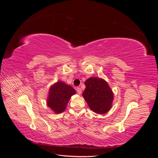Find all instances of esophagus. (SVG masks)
I'll return each mask as SVG.
<instances>
[{
    "label": "esophagus",
    "instance_id": "obj_1",
    "mask_svg": "<svg viewBox=\"0 0 158 158\" xmlns=\"http://www.w3.org/2000/svg\"><path fill=\"white\" fill-rule=\"evenodd\" d=\"M76 91H77V93L78 94H82V89H81V88L80 87H78L76 88Z\"/></svg>",
    "mask_w": 158,
    "mask_h": 158
}]
</instances>
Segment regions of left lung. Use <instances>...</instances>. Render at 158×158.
<instances>
[{"label": "left lung", "mask_w": 158, "mask_h": 158, "mask_svg": "<svg viewBox=\"0 0 158 158\" xmlns=\"http://www.w3.org/2000/svg\"><path fill=\"white\" fill-rule=\"evenodd\" d=\"M85 89L82 94L85 102L92 111L105 114L111 108L113 93L103 79L91 77L84 83Z\"/></svg>", "instance_id": "left-lung-1"}]
</instances>
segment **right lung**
I'll return each mask as SVG.
<instances>
[{
	"mask_svg": "<svg viewBox=\"0 0 158 158\" xmlns=\"http://www.w3.org/2000/svg\"><path fill=\"white\" fill-rule=\"evenodd\" d=\"M76 94L75 89L62 81H59L49 88L47 103L56 114L63 112L72 95Z\"/></svg>",
	"mask_w": 158,
	"mask_h": 158,
	"instance_id": "right-lung-1",
	"label": "right lung"
}]
</instances>
